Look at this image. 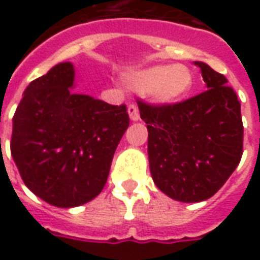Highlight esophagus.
Listing matches in <instances>:
<instances>
[{"mask_svg":"<svg viewBox=\"0 0 260 260\" xmlns=\"http://www.w3.org/2000/svg\"><path fill=\"white\" fill-rule=\"evenodd\" d=\"M128 114H129V117L132 121H138V119L141 118V115H139V110L136 107V104H129L128 106Z\"/></svg>","mask_w":260,"mask_h":260,"instance_id":"34e87169","label":"esophagus"}]
</instances>
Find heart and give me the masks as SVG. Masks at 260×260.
<instances>
[{
	"instance_id": "obj_1",
	"label": "heart",
	"mask_w": 260,
	"mask_h": 260,
	"mask_svg": "<svg viewBox=\"0 0 260 260\" xmlns=\"http://www.w3.org/2000/svg\"><path fill=\"white\" fill-rule=\"evenodd\" d=\"M125 83L132 90L149 93L158 104H174L189 93L193 75L182 64L157 65L126 75Z\"/></svg>"
}]
</instances>
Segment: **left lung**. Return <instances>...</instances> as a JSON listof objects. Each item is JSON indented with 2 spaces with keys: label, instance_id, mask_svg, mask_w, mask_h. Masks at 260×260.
I'll list each match as a JSON object with an SVG mask.
<instances>
[{
  "label": "left lung",
  "instance_id": "8db88e82",
  "mask_svg": "<svg viewBox=\"0 0 260 260\" xmlns=\"http://www.w3.org/2000/svg\"><path fill=\"white\" fill-rule=\"evenodd\" d=\"M207 90L174 104L138 100L147 124V153L153 181L175 201L212 198L242 157L241 104L225 76L196 61Z\"/></svg>",
  "mask_w": 260,
  "mask_h": 260
}]
</instances>
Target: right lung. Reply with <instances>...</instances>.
<instances>
[{"mask_svg": "<svg viewBox=\"0 0 260 260\" xmlns=\"http://www.w3.org/2000/svg\"><path fill=\"white\" fill-rule=\"evenodd\" d=\"M74 76V65L61 62L30 82L15 111L11 138V154L25 185L65 209L103 191L129 126L125 104L72 93Z\"/></svg>", "mask_w": 260, "mask_h": 260, "instance_id": "1", "label": "right lung"}]
</instances>
